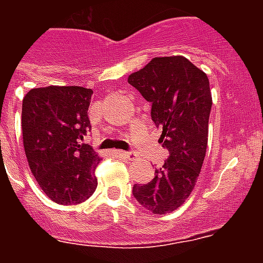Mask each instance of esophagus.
Here are the masks:
<instances>
[{"label": "esophagus", "instance_id": "34e87169", "mask_svg": "<svg viewBox=\"0 0 263 263\" xmlns=\"http://www.w3.org/2000/svg\"><path fill=\"white\" fill-rule=\"evenodd\" d=\"M120 154L125 157V158H128V160H135L136 158V154L134 152H120Z\"/></svg>", "mask_w": 263, "mask_h": 263}]
</instances>
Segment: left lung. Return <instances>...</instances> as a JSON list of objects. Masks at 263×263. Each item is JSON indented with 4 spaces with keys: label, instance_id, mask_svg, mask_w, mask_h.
Masks as SVG:
<instances>
[{
    "label": "left lung",
    "instance_id": "obj_1",
    "mask_svg": "<svg viewBox=\"0 0 263 263\" xmlns=\"http://www.w3.org/2000/svg\"><path fill=\"white\" fill-rule=\"evenodd\" d=\"M128 83L152 103V120L162 128L160 143L169 152L162 168L132 194L156 214L175 212L195 187L208 147L212 94L203 71L181 55L154 57Z\"/></svg>",
    "mask_w": 263,
    "mask_h": 263
}]
</instances>
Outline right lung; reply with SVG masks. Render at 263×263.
<instances>
[{
  "label": "right lung",
  "mask_w": 263,
  "mask_h": 263,
  "mask_svg": "<svg viewBox=\"0 0 263 263\" xmlns=\"http://www.w3.org/2000/svg\"><path fill=\"white\" fill-rule=\"evenodd\" d=\"M91 88H32L23 99L22 129L27 161L42 191L53 202L78 204L97 188L99 158L80 143L91 129Z\"/></svg>",
  "instance_id": "obj_1"
}]
</instances>
